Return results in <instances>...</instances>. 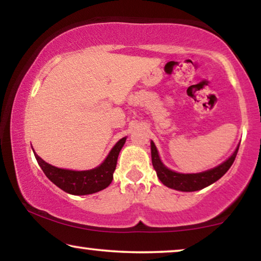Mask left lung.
Here are the masks:
<instances>
[{"instance_id":"8db88e82","label":"left lung","mask_w":261,"mask_h":261,"mask_svg":"<svg viewBox=\"0 0 261 261\" xmlns=\"http://www.w3.org/2000/svg\"><path fill=\"white\" fill-rule=\"evenodd\" d=\"M239 147L237 151L233 153V155L229 159L226 160L223 164H221L215 169L205 171V172L201 173H194V174H183V173H177L174 171H171L163 165V163L160 162L158 151H156L155 145L151 142V153H152V164L154 167L156 176L160 179V181L164 185H166L167 188L174 189V190L179 191H197L201 189L208 187V185L215 183L216 180H219L228 170L230 169V166L233 165L235 158H237Z\"/></svg>"}]
</instances>
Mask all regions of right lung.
<instances>
[{
    "label": "right lung",
    "mask_w": 261,
    "mask_h": 261,
    "mask_svg": "<svg viewBox=\"0 0 261 261\" xmlns=\"http://www.w3.org/2000/svg\"><path fill=\"white\" fill-rule=\"evenodd\" d=\"M126 142V138H122L114 146L107 159L96 169L89 171H71L63 170L52 166L44 162L40 156L35 154L37 162L44 171L46 177L52 183L71 195H89L106 189L113 180V173L116 169L117 156Z\"/></svg>",
    "instance_id": "1"
}]
</instances>
